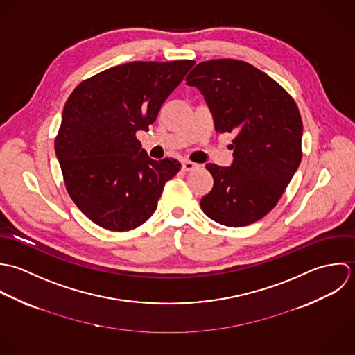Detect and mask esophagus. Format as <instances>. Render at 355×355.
<instances>
[{"label":"esophagus","mask_w":355,"mask_h":355,"mask_svg":"<svg viewBox=\"0 0 355 355\" xmlns=\"http://www.w3.org/2000/svg\"><path fill=\"white\" fill-rule=\"evenodd\" d=\"M196 167H198L196 163L189 162V160H182V170H184V171H192V170H195Z\"/></svg>","instance_id":"1"}]
</instances>
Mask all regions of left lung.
Here are the masks:
<instances>
[{
  "label": "left lung",
  "instance_id": "1",
  "mask_svg": "<svg viewBox=\"0 0 355 355\" xmlns=\"http://www.w3.org/2000/svg\"><path fill=\"white\" fill-rule=\"evenodd\" d=\"M185 80L203 94L215 132L234 133L230 166L206 164L214 185L200 207L225 226L254 223L276 206L300 164L299 110L275 79L241 60L203 62Z\"/></svg>",
  "mask_w": 355,
  "mask_h": 355
}]
</instances>
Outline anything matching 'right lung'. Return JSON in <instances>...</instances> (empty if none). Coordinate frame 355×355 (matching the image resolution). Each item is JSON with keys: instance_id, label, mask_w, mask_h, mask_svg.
Wrapping results in <instances>:
<instances>
[{"instance_id": "right-lung-1", "label": "right lung", "mask_w": 355, "mask_h": 355, "mask_svg": "<svg viewBox=\"0 0 355 355\" xmlns=\"http://www.w3.org/2000/svg\"><path fill=\"white\" fill-rule=\"evenodd\" d=\"M193 66L126 63L83 80L69 97L55 150L72 202L98 226L125 232L142 225L180 171L175 159H150L136 133L156 121Z\"/></svg>"}]
</instances>
